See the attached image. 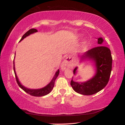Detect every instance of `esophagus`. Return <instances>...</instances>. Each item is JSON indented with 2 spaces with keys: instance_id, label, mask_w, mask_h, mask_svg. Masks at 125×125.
<instances>
[{
  "instance_id": "esophagus-1",
  "label": "esophagus",
  "mask_w": 125,
  "mask_h": 125,
  "mask_svg": "<svg viewBox=\"0 0 125 125\" xmlns=\"http://www.w3.org/2000/svg\"><path fill=\"white\" fill-rule=\"evenodd\" d=\"M72 61L70 60V57H67L66 59L63 61V62L62 64V69H65L67 68L70 67L72 65Z\"/></svg>"
}]
</instances>
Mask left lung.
Here are the masks:
<instances>
[{"label": "left lung", "mask_w": 125, "mask_h": 125, "mask_svg": "<svg viewBox=\"0 0 125 125\" xmlns=\"http://www.w3.org/2000/svg\"><path fill=\"white\" fill-rule=\"evenodd\" d=\"M103 42L102 38H99V45H102ZM83 57L91 58L95 61L96 74L92 79L83 83L75 82L72 79L71 85L77 93L90 95L100 92L108 83L112 70L113 58L110 50L104 46H99L88 50ZM77 69V68H75L74 69V74L75 73Z\"/></svg>", "instance_id": "obj_1"}]
</instances>
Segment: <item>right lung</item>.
Segmentation results:
<instances>
[{
	"instance_id": "1",
	"label": "right lung",
	"mask_w": 125,
	"mask_h": 125,
	"mask_svg": "<svg viewBox=\"0 0 125 125\" xmlns=\"http://www.w3.org/2000/svg\"><path fill=\"white\" fill-rule=\"evenodd\" d=\"M36 32H37V30L35 29H31L30 30H29L28 31H27V32L25 33L24 35L22 36V37L20 41H21V40H22L23 39H24V38H25L26 36H29L30 34H31V33H33ZM13 63H14V71L15 75L16 80L17 83H18L19 86L23 90H24L25 92L28 93L29 94L31 95H32V96H42L46 95L49 94V93L51 92V90L53 89V86L54 85L55 80H56L57 77H58L59 73H60V70H58V71L57 72L56 74H55L54 77L53 78V79L51 80V82L50 83L48 84L47 86H45V87H44V88H42V89H27L26 88L24 87V86H22L21 84H20L18 78V77H17L15 71L14 61L13 62Z\"/></svg>"
}]
</instances>
